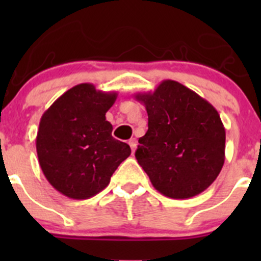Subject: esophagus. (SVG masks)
<instances>
[{
	"label": "esophagus",
	"instance_id": "obj_1",
	"mask_svg": "<svg viewBox=\"0 0 261 261\" xmlns=\"http://www.w3.org/2000/svg\"><path fill=\"white\" fill-rule=\"evenodd\" d=\"M128 145H130V147H131V150H133V152L135 151V149H136V139H130V140H128Z\"/></svg>",
	"mask_w": 261,
	"mask_h": 261
}]
</instances>
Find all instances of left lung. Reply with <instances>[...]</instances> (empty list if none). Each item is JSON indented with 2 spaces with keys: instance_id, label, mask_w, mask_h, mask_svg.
I'll use <instances>...</instances> for the list:
<instances>
[{
  "instance_id": "8db88e82",
  "label": "left lung",
  "mask_w": 261,
  "mask_h": 261,
  "mask_svg": "<svg viewBox=\"0 0 261 261\" xmlns=\"http://www.w3.org/2000/svg\"><path fill=\"white\" fill-rule=\"evenodd\" d=\"M135 98L147 112V131L135 156L154 188L175 199L202 193L225 163L226 133L217 110L170 80Z\"/></svg>"
}]
</instances>
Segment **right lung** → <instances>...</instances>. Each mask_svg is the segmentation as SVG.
<instances>
[{
    "label": "right lung",
    "mask_w": 261,
    "mask_h": 261,
    "mask_svg": "<svg viewBox=\"0 0 261 261\" xmlns=\"http://www.w3.org/2000/svg\"><path fill=\"white\" fill-rule=\"evenodd\" d=\"M116 98V92L82 83L41 116L36 135L39 164L49 183L69 198L87 199L103 191L131 154L127 144L112 138V125L106 120Z\"/></svg>",
    "instance_id": "1"
}]
</instances>
